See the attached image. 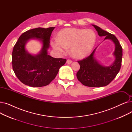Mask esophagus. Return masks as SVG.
<instances>
[{"label": "esophagus", "instance_id": "obj_1", "mask_svg": "<svg viewBox=\"0 0 132 132\" xmlns=\"http://www.w3.org/2000/svg\"><path fill=\"white\" fill-rule=\"evenodd\" d=\"M67 63L68 64H71L72 63V61L71 60L68 59V60H67Z\"/></svg>", "mask_w": 132, "mask_h": 132}]
</instances>
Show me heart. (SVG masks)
<instances>
[{
    "label": "heart",
    "mask_w": 132,
    "mask_h": 132,
    "mask_svg": "<svg viewBox=\"0 0 132 132\" xmlns=\"http://www.w3.org/2000/svg\"><path fill=\"white\" fill-rule=\"evenodd\" d=\"M96 40V34L92 29L71 28L60 31L58 38H52L51 44L60 53H64L66 48L70 47L74 57L82 58L92 51Z\"/></svg>",
    "instance_id": "1"
}]
</instances>
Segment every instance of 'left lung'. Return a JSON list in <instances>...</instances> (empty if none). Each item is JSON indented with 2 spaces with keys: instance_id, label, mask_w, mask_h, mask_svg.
Instances as JSON below:
<instances>
[{
  "instance_id": "left-lung-1",
  "label": "left lung",
  "mask_w": 132,
  "mask_h": 132,
  "mask_svg": "<svg viewBox=\"0 0 132 132\" xmlns=\"http://www.w3.org/2000/svg\"><path fill=\"white\" fill-rule=\"evenodd\" d=\"M92 25L100 36H105L104 40L110 39L114 44L113 55L115 60L113 63L109 66L102 65L94 57L96 47L88 57L78 61L80 68L77 73V77L81 84L86 86L101 87L108 85L119 73L121 65L122 48L114 35L103 30L98 26Z\"/></svg>"
}]
</instances>
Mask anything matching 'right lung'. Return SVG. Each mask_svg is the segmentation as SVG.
I'll use <instances>...</instances> for the list:
<instances>
[{
	"label": "right lung",
	"mask_w": 132,
	"mask_h": 132,
	"mask_svg": "<svg viewBox=\"0 0 132 132\" xmlns=\"http://www.w3.org/2000/svg\"><path fill=\"white\" fill-rule=\"evenodd\" d=\"M55 27L37 28L28 30L21 35L13 47L12 67L16 77L23 84L33 87L48 85L54 79L66 59L55 58L47 53L50 38ZM31 39L43 43L39 54L32 55L25 49V44Z\"/></svg>",
	"instance_id": "add662e5"
}]
</instances>
